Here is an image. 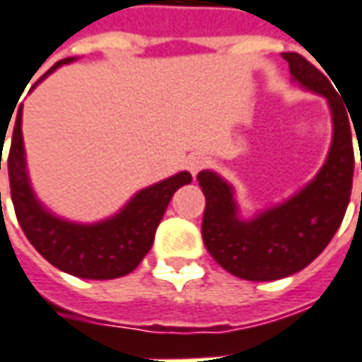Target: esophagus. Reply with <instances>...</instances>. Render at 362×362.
I'll return each mask as SVG.
<instances>
[{
  "mask_svg": "<svg viewBox=\"0 0 362 362\" xmlns=\"http://www.w3.org/2000/svg\"><path fill=\"white\" fill-rule=\"evenodd\" d=\"M207 157L205 155H202V153H194V155H189L188 158H186V166H188V170L192 174H197L199 170H204L205 166H207Z\"/></svg>",
  "mask_w": 362,
  "mask_h": 362,
  "instance_id": "obj_1",
  "label": "esophagus"
}]
</instances>
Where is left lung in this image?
Returning a JSON list of instances; mask_svg holds the SVG:
<instances>
[{"label":"left lung","mask_w":362,"mask_h":362,"mask_svg":"<svg viewBox=\"0 0 362 362\" xmlns=\"http://www.w3.org/2000/svg\"><path fill=\"white\" fill-rule=\"evenodd\" d=\"M293 79L326 96L334 118V141L318 176L283 205L252 221L236 217L233 189L215 173L204 170L197 182L205 196L202 236L213 259L246 281H275L300 272L318 258L347 211L353 186V137L349 116L318 67L296 52H283ZM362 170V155H361Z\"/></svg>","instance_id":"left-lung-1"}]
</instances>
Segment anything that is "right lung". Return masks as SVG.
Masks as SVG:
<instances>
[{"label":"right lung","mask_w":362,"mask_h":362,"mask_svg":"<svg viewBox=\"0 0 362 362\" xmlns=\"http://www.w3.org/2000/svg\"><path fill=\"white\" fill-rule=\"evenodd\" d=\"M69 62H74V58L59 59L58 64L48 69V74ZM48 74H44L38 81H42ZM7 173L15 215L28 243L52 266L83 279H116L134 272L141 264L145 254L151 250L155 230L165 215L166 205L173 199L174 192L192 182L189 173L170 176L155 186L141 189L116 217L96 225H75L58 219L42 209V205L36 202L35 194L28 186L21 134V108L13 126L11 147L7 155Z\"/></svg>","instance_id":"obj_1"}]
</instances>
